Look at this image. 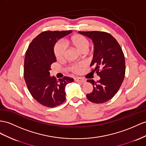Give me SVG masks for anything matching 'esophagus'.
I'll return each mask as SVG.
<instances>
[{
    "label": "esophagus",
    "mask_w": 146,
    "mask_h": 146,
    "mask_svg": "<svg viewBox=\"0 0 146 146\" xmlns=\"http://www.w3.org/2000/svg\"><path fill=\"white\" fill-rule=\"evenodd\" d=\"M74 80V81L80 82V83H86V80L83 78H75Z\"/></svg>",
    "instance_id": "obj_1"
}]
</instances>
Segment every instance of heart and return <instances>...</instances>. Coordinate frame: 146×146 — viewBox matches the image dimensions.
I'll return each instance as SVG.
<instances>
[{
    "label": "heart",
    "instance_id": "1",
    "mask_svg": "<svg viewBox=\"0 0 146 146\" xmlns=\"http://www.w3.org/2000/svg\"><path fill=\"white\" fill-rule=\"evenodd\" d=\"M66 42L70 47L81 53H84L89 46V40L85 36L80 34L72 36L69 39L66 40ZM54 54L57 60H62L66 54L65 47L62 43L57 42L54 47ZM84 66V64L83 63H80L78 64L70 65L68 67V70L74 73H78Z\"/></svg>",
    "mask_w": 146,
    "mask_h": 146
}]
</instances>
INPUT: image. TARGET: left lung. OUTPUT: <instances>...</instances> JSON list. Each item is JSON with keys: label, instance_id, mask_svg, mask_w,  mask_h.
Returning a JSON list of instances; mask_svg holds the SVG:
<instances>
[{"label": "left lung", "instance_id": "obj_1", "mask_svg": "<svg viewBox=\"0 0 146 146\" xmlns=\"http://www.w3.org/2000/svg\"><path fill=\"white\" fill-rule=\"evenodd\" d=\"M91 38L94 44V51L91 66L100 79L97 82L88 80L93 86L92 92L86 94L88 99L95 104L106 102L117 94L125 75V56L114 37L104 31H79Z\"/></svg>", "mask_w": 146, "mask_h": 146}]
</instances>
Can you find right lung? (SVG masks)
Here are the masks:
<instances>
[{
  "label": "right lung",
  "instance_id": "1",
  "mask_svg": "<svg viewBox=\"0 0 146 146\" xmlns=\"http://www.w3.org/2000/svg\"><path fill=\"white\" fill-rule=\"evenodd\" d=\"M72 31H46L37 36L29 45L24 62V78L31 95L45 107L54 108L65 102L66 85L72 78L64 76L58 81L50 76V66L56 62L54 47L58 39Z\"/></svg>",
  "mask_w": 146,
  "mask_h": 146
}]
</instances>
